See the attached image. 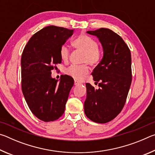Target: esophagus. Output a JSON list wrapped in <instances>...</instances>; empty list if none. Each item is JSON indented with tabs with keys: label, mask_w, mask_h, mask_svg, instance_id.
<instances>
[{
	"label": "esophagus",
	"mask_w": 155,
	"mask_h": 155,
	"mask_svg": "<svg viewBox=\"0 0 155 155\" xmlns=\"http://www.w3.org/2000/svg\"><path fill=\"white\" fill-rule=\"evenodd\" d=\"M79 84H81V83L79 82V81H77V80H74V85H79Z\"/></svg>",
	"instance_id": "1"
}]
</instances>
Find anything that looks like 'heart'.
Segmentation results:
<instances>
[{"mask_svg":"<svg viewBox=\"0 0 155 155\" xmlns=\"http://www.w3.org/2000/svg\"><path fill=\"white\" fill-rule=\"evenodd\" d=\"M72 46L78 51L83 52V64L96 65L100 62L102 57V51L98 48L96 41L93 38L86 35H81L72 41ZM60 57L63 61L67 62L70 57V50L66 46L60 48ZM89 72L87 65H72L66 70V73L76 80H82Z\"/></svg>","mask_w":155,"mask_h":155,"instance_id":"heart-1","label":"heart"}]
</instances>
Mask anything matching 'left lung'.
<instances>
[{
    "mask_svg": "<svg viewBox=\"0 0 155 155\" xmlns=\"http://www.w3.org/2000/svg\"><path fill=\"white\" fill-rule=\"evenodd\" d=\"M87 33L98 38L103 57L92 72L99 88L86 83L84 111L91 121L104 124L114 120L124 106L132 81L130 51L121 37L109 28Z\"/></svg>",
    "mask_w": 155,
    "mask_h": 155,
    "instance_id": "obj_1",
    "label": "left lung"
}]
</instances>
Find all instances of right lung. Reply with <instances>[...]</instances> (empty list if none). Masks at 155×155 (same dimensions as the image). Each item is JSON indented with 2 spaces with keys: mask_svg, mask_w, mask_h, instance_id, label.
I'll use <instances>...</instances> for the list:
<instances>
[{
  "mask_svg": "<svg viewBox=\"0 0 155 155\" xmlns=\"http://www.w3.org/2000/svg\"><path fill=\"white\" fill-rule=\"evenodd\" d=\"M74 30L48 26L34 34L25 46L21 58L22 90L33 115L44 122L59 119L74 80L61 75L59 81L52 78L51 70L61 64L60 48Z\"/></svg>",
  "mask_w": 155,
  "mask_h": 155,
  "instance_id": "1",
  "label": "right lung"
}]
</instances>
